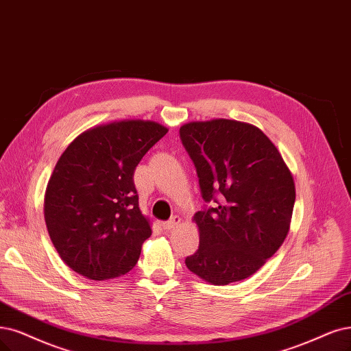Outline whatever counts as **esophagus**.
<instances>
[{
  "mask_svg": "<svg viewBox=\"0 0 351 351\" xmlns=\"http://www.w3.org/2000/svg\"><path fill=\"white\" fill-rule=\"evenodd\" d=\"M180 223V218L178 217V215H175V217H172L171 219H169V221H166V223H163L162 224V227L165 228V230H172V228H175L178 224Z\"/></svg>",
  "mask_w": 351,
  "mask_h": 351,
  "instance_id": "esophagus-1",
  "label": "esophagus"
}]
</instances>
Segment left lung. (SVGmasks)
<instances>
[{
  "label": "left lung",
  "mask_w": 351,
  "mask_h": 351,
  "mask_svg": "<svg viewBox=\"0 0 351 351\" xmlns=\"http://www.w3.org/2000/svg\"><path fill=\"white\" fill-rule=\"evenodd\" d=\"M197 167L205 202L193 215L199 249L186 267L213 285L252 276L288 236L295 204L289 167L269 137L253 124L215 119L179 130Z\"/></svg>",
  "instance_id": "8db88e82"
}]
</instances>
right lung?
<instances>
[{
    "instance_id": "add662e5",
    "label": "right lung",
    "mask_w": 351,
    "mask_h": 351,
    "mask_svg": "<svg viewBox=\"0 0 351 351\" xmlns=\"http://www.w3.org/2000/svg\"><path fill=\"white\" fill-rule=\"evenodd\" d=\"M167 128L145 120L97 125L77 136L51 173L45 221L62 261L93 280L132 270L152 234L141 214L134 171Z\"/></svg>"
}]
</instances>
